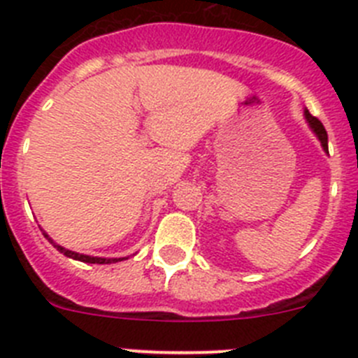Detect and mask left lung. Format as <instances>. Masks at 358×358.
<instances>
[{"instance_id":"8db88e82","label":"left lung","mask_w":358,"mask_h":358,"mask_svg":"<svg viewBox=\"0 0 358 358\" xmlns=\"http://www.w3.org/2000/svg\"><path fill=\"white\" fill-rule=\"evenodd\" d=\"M305 119H307L308 127H310V130L314 131V135L321 143V148H323V150L328 153V135H327V130H324V127L321 124L320 119L314 117V115H312L307 108H305Z\"/></svg>"}]
</instances>
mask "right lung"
Wrapping results in <instances>:
<instances>
[{
	"label": "right lung",
	"instance_id": "obj_1",
	"mask_svg": "<svg viewBox=\"0 0 358 358\" xmlns=\"http://www.w3.org/2000/svg\"><path fill=\"white\" fill-rule=\"evenodd\" d=\"M43 234H44V237H46V239L50 241V243L53 244V246L60 251V253H64V255L69 257V259H73V260H80V262H87V264H114V262H119V260H127L128 259V257H121V259H103V257L83 255V253H76V251H71V250H67V248H64V246H60V244H57L44 230H43Z\"/></svg>",
	"mask_w": 358,
	"mask_h": 358
}]
</instances>
